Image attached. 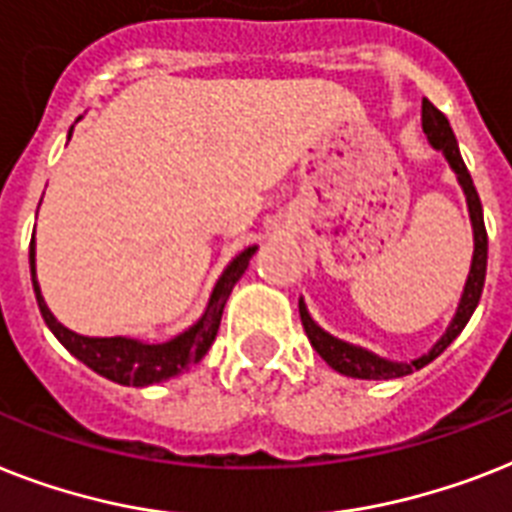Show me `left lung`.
<instances>
[{"label":"left lung","mask_w":512,"mask_h":512,"mask_svg":"<svg viewBox=\"0 0 512 512\" xmlns=\"http://www.w3.org/2000/svg\"><path fill=\"white\" fill-rule=\"evenodd\" d=\"M421 126L423 134L429 139L431 147L436 152H442L444 160L450 162L452 173L458 178L460 189L465 194V205H468V215H471V228H473V257H471V270H468V278H465L463 294H460L458 310L452 315L450 326L439 339L434 342L429 352H423L421 357L415 360H405V363H397V360H386V357L376 355V352L365 350V347H357V344L344 342L339 336L328 334L326 328H321L313 321V315L307 313L305 299L299 297V318H302V326H305V334L313 344V350L326 360L336 373L350 378H365V381H389V378H402L410 376L413 371H421L423 365H429L431 360L442 355L447 347H450L455 339L460 336V331L465 328V323L471 321L473 310L479 305L481 289H484L486 278V228H484V210H481L479 191L473 186V178L465 168L463 157H460L458 139L452 134L450 120L444 118L442 112L431 105L429 99H423V112H421Z\"/></svg>","instance_id":"8db88e82"}]
</instances>
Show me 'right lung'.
Here are the masks:
<instances>
[{
    "mask_svg": "<svg viewBox=\"0 0 512 512\" xmlns=\"http://www.w3.org/2000/svg\"><path fill=\"white\" fill-rule=\"evenodd\" d=\"M73 136L70 128L68 139ZM257 252V244L242 249L231 263L223 268L220 278L215 281L210 299H207L205 313L199 315L197 321L184 328L181 334H176L168 342H144V339H131V336H83L76 334L73 328L62 326L49 305L44 302L41 294L39 278H36V236L31 239V281L33 292H36V302H39L41 318L49 326L57 342L65 347L73 357H78L83 365H89L91 371L99 376L110 378L115 384L123 386H152L160 381L184 373L189 365L199 363L207 355V350L213 347L215 336H218L220 318H223V307L236 286V281L244 276V270L249 268V260Z\"/></svg>",
    "mask_w": 512,
    "mask_h": 512,
    "instance_id": "1",
    "label": "right lung"
}]
</instances>
